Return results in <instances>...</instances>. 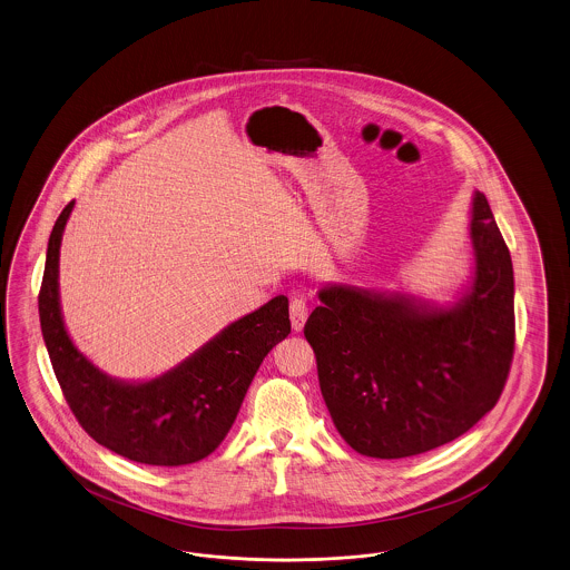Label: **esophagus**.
Listing matches in <instances>:
<instances>
[{"mask_svg": "<svg viewBox=\"0 0 570 570\" xmlns=\"http://www.w3.org/2000/svg\"><path fill=\"white\" fill-rule=\"evenodd\" d=\"M305 320H307V301L303 296H295L291 301V322H293L296 333L303 328Z\"/></svg>", "mask_w": 570, "mask_h": 570, "instance_id": "esophagus-1", "label": "esophagus"}]
</instances>
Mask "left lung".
Segmentation results:
<instances>
[{
    "instance_id": "obj_1",
    "label": "left lung",
    "mask_w": 570,
    "mask_h": 570,
    "mask_svg": "<svg viewBox=\"0 0 570 570\" xmlns=\"http://www.w3.org/2000/svg\"><path fill=\"white\" fill-rule=\"evenodd\" d=\"M471 239L475 279L452 309L342 286L320 293L303 333L328 413L358 454L431 452L499 403L515 350L513 265L481 193Z\"/></svg>"
}]
</instances>
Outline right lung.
Wrapping results in <instances>:
<instances>
[{
  "instance_id": "add662e5",
  "label": "right lung",
  "mask_w": 570,
  "mask_h": 570,
  "mask_svg": "<svg viewBox=\"0 0 570 570\" xmlns=\"http://www.w3.org/2000/svg\"><path fill=\"white\" fill-rule=\"evenodd\" d=\"M73 202L59 214L38 295L46 350L78 424L110 452L153 466H180L212 454L227 436L252 380L291 333L288 298L275 296L227 326L183 365L146 384L104 375L73 347L59 309V246Z\"/></svg>"
}]
</instances>
